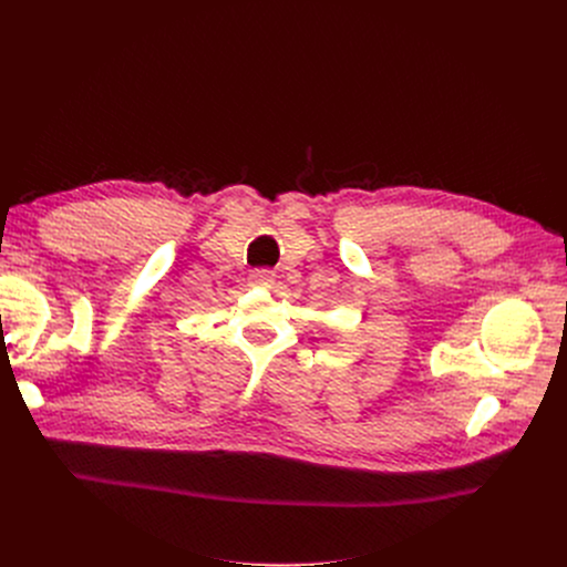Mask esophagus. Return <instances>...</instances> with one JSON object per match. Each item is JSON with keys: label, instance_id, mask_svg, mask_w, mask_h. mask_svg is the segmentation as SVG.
Wrapping results in <instances>:
<instances>
[{"label": "esophagus", "instance_id": "obj_1", "mask_svg": "<svg viewBox=\"0 0 567 567\" xmlns=\"http://www.w3.org/2000/svg\"><path fill=\"white\" fill-rule=\"evenodd\" d=\"M251 285H256V287H274L276 285V274L267 271V269L254 271L251 274Z\"/></svg>", "mask_w": 567, "mask_h": 567}]
</instances>
